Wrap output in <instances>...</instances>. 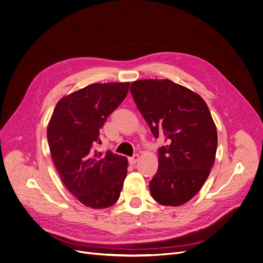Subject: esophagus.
<instances>
[{"instance_id":"esophagus-1","label":"esophagus","mask_w":263,"mask_h":263,"mask_svg":"<svg viewBox=\"0 0 263 263\" xmlns=\"http://www.w3.org/2000/svg\"><path fill=\"white\" fill-rule=\"evenodd\" d=\"M138 159H139V155L138 154H134L133 156L130 157L129 162H130V164H135L138 161Z\"/></svg>"}]
</instances>
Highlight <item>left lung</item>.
Segmentation results:
<instances>
[{"label":"left lung","mask_w":263,"mask_h":263,"mask_svg":"<svg viewBox=\"0 0 263 263\" xmlns=\"http://www.w3.org/2000/svg\"><path fill=\"white\" fill-rule=\"evenodd\" d=\"M130 91L154 137L164 135L167 142L159 149L151 196L162 205H183L200 191L215 163L212 114L200 95L169 79L137 80Z\"/></svg>","instance_id":"8db88e82"}]
</instances>
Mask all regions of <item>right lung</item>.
I'll return each instance as SVG.
<instances>
[{
    "label": "right lung",
    "instance_id": "1",
    "mask_svg": "<svg viewBox=\"0 0 263 263\" xmlns=\"http://www.w3.org/2000/svg\"><path fill=\"white\" fill-rule=\"evenodd\" d=\"M130 82L93 83L62 97L47 126L52 162L67 190L83 205L101 209L119 198L128 160L98 152L100 129L128 94Z\"/></svg>",
    "mask_w": 263,
    "mask_h": 263
}]
</instances>
